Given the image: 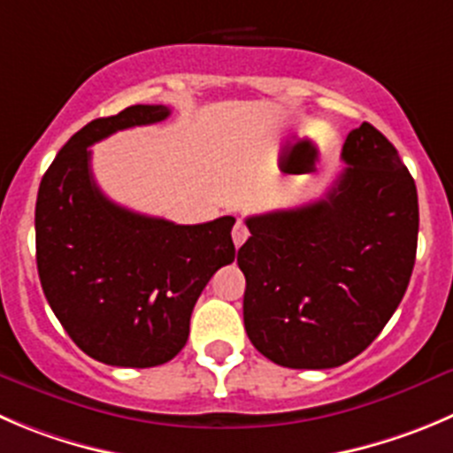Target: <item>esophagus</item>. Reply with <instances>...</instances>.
Instances as JSON below:
<instances>
[{
	"instance_id": "1",
	"label": "esophagus",
	"mask_w": 453,
	"mask_h": 453,
	"mask_svg": "<svg viewBox=\"0 0 453 453\" xmlns=\"http://www.w3.org/2000/svg\"><path fill=\"white\" fill-rule=\"evenodd\" d=\"M249 238V231H247V226H244L242 222H235V226H234V244H235V249H240L244 244V240Z\"/></svg>"
}]
</instances>
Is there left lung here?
Wrapping results in <instances>:
<instances>
[{"label":"left lung","instance_id":"left-lung-1","mask_svg":"<svg viewBox=\"0 0 453 453\" xmlns=\"http://www.w3.org/2000/svg\"><path fill=\"white\" fill-rule=\"evenodd\" d=\"M347 169L322 200L251 215L240 247L244 329L271 363L331 369L378 338L398 309L418 244L416 182L369 122L347 135Z\"/></svg>","mask_w":453,"mask_h":453}]
</instances>
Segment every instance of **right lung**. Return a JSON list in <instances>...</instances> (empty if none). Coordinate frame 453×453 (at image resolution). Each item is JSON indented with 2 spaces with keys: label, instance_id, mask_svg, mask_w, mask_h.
Instances as JSON below:
<instances>
[{
  "label": "right lung",
  "instance_id": "obj_1",
  "mask_svg": "<svg viewBox=\"0 0 453 453\" xmlns=\"http://www.w3.org/2000/svg\"><path fill=\"white\" fill-rule=\"evenodd\" d=\"M169 106L135 104L77 131L44 173L35 204L37 271L73 342L113 367H157L188 340L211 275L235 260V218L175 224L111 202L90 173V144L162 122Z\"/></svg>",
  "mask_w": 453,
  "mask_h": 453
}]
</instances>
